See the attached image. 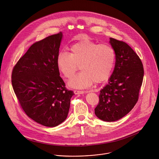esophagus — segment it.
I'll list each match as a JSON object with an SVG mask.
<instances>
[{
  "label": "esophagus",
  "mask_w": 159,
  "mask_h": 159,
  "mask_svg": "<svg viewBox=\"0 0 159 159\" xmlns=\"http://www.w3.org/2000/svg\"><path fill=\"white\" fill-rule=\"evenodd\" d=\"M74 93L75 94H84L85 93L84 91H80V90H74Z\"/></svg>",
  "instance_id": "34e87169"
}]
</instances>
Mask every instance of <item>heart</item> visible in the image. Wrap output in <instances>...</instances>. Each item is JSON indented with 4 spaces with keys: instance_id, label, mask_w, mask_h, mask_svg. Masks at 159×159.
Instances as JSON below:
<instances>
[{
    "instance_id": "b5f03b06",
    "label": "heart",
    "mask_w": 159,
    "mask_h": 159,
    "mask_svg": "<svg viewBox=\"0 0 159 159\" xmlns=\"http://www.w3.org/2000/svg\"><path fill=\"white\" fill-rule=\"evenodd\" d=\"M70 51L60 52L57 58V68L66 79L72 78L80 66L82 71L69 82L70 87L87 88L94 82L106 81L110 75L115 61L111 46L84 38L72 44Z\"/></svg>"
}]
</instances>
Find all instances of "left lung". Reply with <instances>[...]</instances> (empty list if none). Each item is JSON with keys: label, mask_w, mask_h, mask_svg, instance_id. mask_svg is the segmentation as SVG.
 <instances>
[{"label": "left lung", "mask_w": 159, "mask_h": 159, "mask_svg": "<svg viewBox=\"0 0 159 159\" xmlns=\"http://www.w3.org/2000/svg\"><path fill=\"white\" fill-rule=\"evenodd\" d=\"M110 40L115 52V66L108 84L100 91L94 113L100 120L112 122L122 118L137 104L144 69L141 59L127 43Z\"/></svg>", "instance_id": "obj_1"}]
</instances>
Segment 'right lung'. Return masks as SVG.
<instances>
[{"instance_id":"obj_1","label":"right lung","mask_w":159,"mask_h":159,"mask_svg":"<svg viewBox=\"0 0 159 159\" xmlns=\"http://www.w3.org/2000/svg\"><path fill=\"white\" fill-rule=\"evenodd\" d=\"M62 33L34 43L13 67L11 84L21 108L36 123L55 127L67 118L71 97L57 66Z\"/></svg>"}]
</instances>
